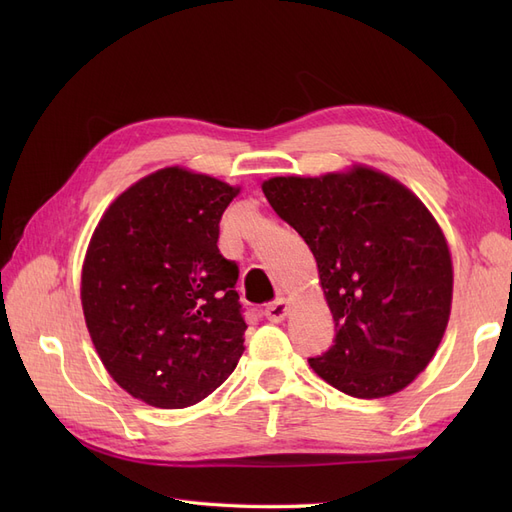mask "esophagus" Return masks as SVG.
<instances>
[{"instance_id":"obj_1","label":"esophagus","mask_w":512,"mask_h":512,"mask_svg":"<svg viewBox=\"0 0 512 512\" xmlns=\"http://www.w3.org/2000/svg\"><path fill=\"white\" fill-rule=\"evenodd\" d=\"M286 314H288V303H286V299H277V301H273V303H269V305L265 307V316H267V320H271V322H282V320L286 318Z\"/></svg>"}]
</instances>
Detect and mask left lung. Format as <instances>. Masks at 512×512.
Returning a JSON list of instances; mask_svg holds the SVG:
<instances>
[{
    "label": "left lung",
    "mask_w": 512,
    "mask_h": 512,
    "mask_svg": "<svg viewBox=\"0 0 512 512\" xmlns=\"http://www.w3.org/2000/svg\"><path fill=\"white\" fill-rule=\"evenodd\" d=\"M269 205L312 250L335 320L316 374L359 399L421 374L446 331L453 265L440 226L408 188L371 168L262 183Z\"/></svg>",
    "instance_id": "8db88e82"
}]
</instances>
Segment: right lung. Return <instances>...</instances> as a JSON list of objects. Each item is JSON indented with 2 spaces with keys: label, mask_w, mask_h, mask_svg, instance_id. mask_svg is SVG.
<instances>
[{
  "label": "right lung",
  "mask_w": 512,
  "mask_h": 512,
  "mask_svg": "<svg viewBox=\"0 0 512 512\" xmlns=\"http://www.w3.org/2000/svg\"><path fill=\"white\" fill-rule=\"evenodd\" d=\"M237 192L164 168L123 192L91 237L81 280L91 342L121 389L149 406L198 404L241 359L239 267L218 247Z\"/></svg>",
  "instance_id": "1"
}]
</instances>
